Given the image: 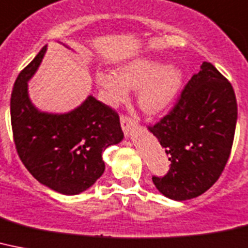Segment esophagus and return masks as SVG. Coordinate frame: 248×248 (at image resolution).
<instances>
[{"label":"esophagus","instance_id":"1","mask_svg":"<svg viewBox=\"0 0 248 248\" xmlns=\"http://www.w3.org/2000/svg\"><path fill=\"white\" fill-rule=\"evenodd\" d=\"M135 124H136V122L131 117H127V116H122L121 117V127H122V130H124V132L126 135H128L130 130L134 127Z\"/></svg>","mask_w":248,"mask_h":248}]
</instances>
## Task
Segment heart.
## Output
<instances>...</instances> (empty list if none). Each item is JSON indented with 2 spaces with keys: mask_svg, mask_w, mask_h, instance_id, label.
Instances as JSON below:
<instances>
[{
  "mask_svg": "<svg viewBox=\"0 0 248 248\" xmlns=\"http://www.w3.org/2000/svg\"><path fill=\"white\" fill-rule=\"evenodd\" d=\"M183 72L149 57L135 58L117 68L116 74L96 72V84L104 90L108 103L124 102L128 89H139L138 104L146 114L162 113L173 103L182 85Z\"/></svg>",
  "mask_w": 248,
  "mask_h": 248,
  "instance_id": "b5f03b06",
  "label": "heart"
}]
</instances>
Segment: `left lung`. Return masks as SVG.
<instances>
[{
	"label": "left lung",
	"mask_w": 248,
	"mask_h": 248,
	"mask_svg": "<svg viewBox=\"0 0 248 248\" xmlns=\"http://www.w3.org/2000/svg\"><path fill=\"white\" fill-rule=\"evenodd\" d=\"M237 124L231 82L202 62L170 113L150 126L170 160L164 177H153L160 194L177 201L200 196L214 185L228 162Z\"/></svg>",
	"instance_id": "obj_1"
}]
</instances>
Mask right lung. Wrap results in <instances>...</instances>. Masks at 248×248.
Instances as JSON below:
<instances>
[{
	"label": "right lung",
	"instance_id": "right-lung-1",
	"mask_svg": "<svg viewBox=\"0 0 248 248\" xmlns=\"http://www.w3.org/2000/svg\"><path fill=\"white\" fill-rule=\"evenodd\" d=\"M47 46L20 72L10 112L16 150L26 170L42 185L63 195L92 187L104 172L102 153L122 141L120 117L89 95L67 113L42 112L31 103L28 81L37 72Z\"/></svg>",
	"mask_w": 248,
	"mask_h": 248
}]
</instances>
